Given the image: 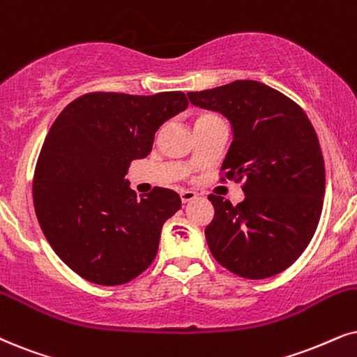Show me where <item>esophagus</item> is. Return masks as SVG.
<instances>
[{"label": "esophagus", "mask_w": 357, "mask_h": 357, "mask_svg": "<svg viewBox=\"0 0 357 357\" xmlns=\"http://www.w3.org/2000/svg\"><path fill=\"white\" fill-rule=\"evenodd\" d=\"M179 196H181V201L186 204V202L196 199L197 194L194 191H189V189H181V191H179Z\"/></svg>", "instance_id": "esophagus-1"}]
</instances>
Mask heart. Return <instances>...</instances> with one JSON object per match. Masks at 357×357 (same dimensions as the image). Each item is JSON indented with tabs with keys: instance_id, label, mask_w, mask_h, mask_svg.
<instances>
[{
	"instance_id": "b5f03b06",
	"label": "heart",
	"mask_w": 357,
	"mask_h": 357,
	"mask_svg": "<svg viewBox=\"0 0 357 357\" xmlns=\"http://www.w3.org/2000/svg\"><path fill=\"white\" fill-rule=\"evenodd\" d=\"M218 120H220V116L214 115V114H201V115L196 116V120H194V126L212 123V121H218Z\"/></svg>"
}]
</instances>
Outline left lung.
I'll use <instances>...</instances> for the list:
<instances>
[{
	"label": "left lung",
	"mask_w": 357,
	"mask_h": 357,
	"mask_svg": "<svg viewBox=\"0 0 357 357\" xmlns=\"http://www.w3.org/2000/svg\"><path fill=\"white\" fill-rule=\"evenodd\" d=\"M192 105L222 114L234 139L224 178L243 181L232 206L211 194L206 227L211 254L229 272L260 280L287 270L303 254L323 211L326 178L317 132L298 103L257 80L189 92Z\"/></svg>",
	"instance_id": "left-lung-1"
}]
</instances>
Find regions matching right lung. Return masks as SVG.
I'll list each match as a JSON object with an SVG mask.
<instances>
[{"instance_id":"1","label":"right lung","mask_w":357,"mask_h":357,"mask_svg":"<svg viewBox=\"0 0 357 357\" xmlns=\"http://www.w3.org/2000/svg\"><path fill=\"white\" fill-rule=\"evenodd\" d=\"M188 103L183 92H92L52 123L34 171V209L59 259L87 282L123 285L155 260L181 197L166 188L137 197L125 174Z\"/></svg>"}]
</instances>
